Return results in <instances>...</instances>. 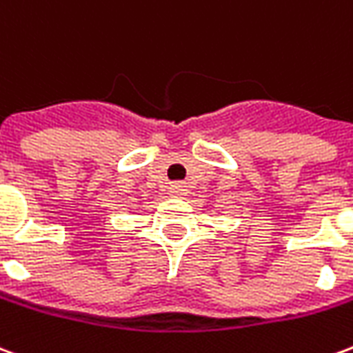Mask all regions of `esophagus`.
<instances>
[{
	"mask_svg": "<svg viewBox=\"0 0 353 353\" xmlns=\"http://www.w3.org/2000/svg\"><path fill=\"white\" fill-rule=\"evenodd\" d=\"M170 194H172V196H183L185 187L179 183H174L172 187H170Z\"/></svg>",
	"mask_w": 353,
	"mask_h": 353,
	"instance_id": "1",
	"label": "esophagus"
}]
</instances>
